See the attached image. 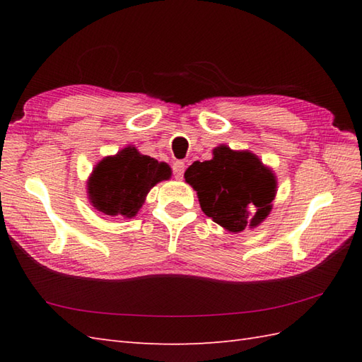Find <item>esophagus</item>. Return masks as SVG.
<instances>
[{"instance_id": "esophagus-1", "label": "esophagus", "mask_w": 362, "mask_h": 362, "mask_svg": "<svg viewBox=\"0 0 362 362\" xmlns=\"http://www.w3.org/2000/svg\"><path fill=\"white\" fill-rule=\"evenodd\" d=\"M173 173L175 179H182L183 173H185V163L183 161H175V163H173Z\"/></svg>"}]
</instances>
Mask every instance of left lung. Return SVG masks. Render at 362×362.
<instances>
[{
	"mask_svg": "<svg viewBox=\"0 0 362 362\" xmlns=\"http://www.w3.org/2000/svg\"><path fill=\"white\" fill-rule=\"evenodd\" d=\"M185 182L197 191L201 209L216 224L232 233L253 228L272 210L276 179L271 168L249 151H233L221 144L213 158L194 161Z\"/></svg>",
	"mask_w": 362,
	"mask_h": 362,
	"instance_id": "obj_1",
	"label": "left lung"
}]
</instances>
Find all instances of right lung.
<instances>
[{"label":"right lung","instance_id":"obj_1","mask_svg":"<svg viewBox=\"0 0 362 362\" xmlns=\"http://www.w3.org/2000/svg\"><path fill=\"white\" fill-rule=\"evenodd\" d=\"M169 177L171 168L163 161L143 156L135 146H127L95 166L87 182L88 199L107 216L134 218L151 188Z\"/></svg>","mask_w":362,"mask_h":362}]
</instances>
